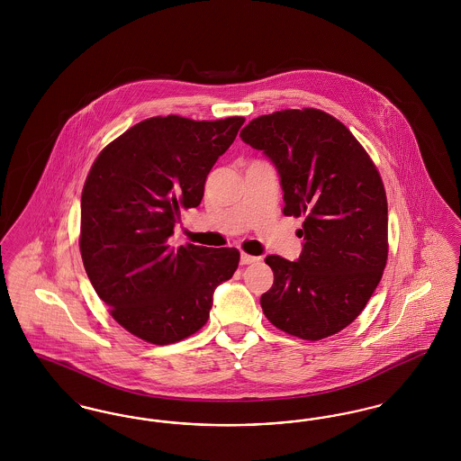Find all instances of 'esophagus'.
Here are the masks:
<instances>
[{
    "label": "esophagus",
    "mask_w": 461,
    "mask_h": 461,
    "mask_svg": "<svg viewBox=\"0 0 461 461\" xmlns=\"http://www.w3.org/2000/svg\"><path fill=\"white\" fill-rule=\"evenodd\" d=\"M259 261V258H254V256H249V254H241L240 264L241 266H247V264H254Z\"/></svg>",
    "instance_id": "34e87169"
}]
</instances>
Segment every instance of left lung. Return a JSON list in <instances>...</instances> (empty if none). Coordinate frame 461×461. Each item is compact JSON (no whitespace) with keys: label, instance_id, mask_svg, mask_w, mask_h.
Masks as SVG:
<instances>
[{"label":"left lung","instance_id":"8db88e82","mask_svg":"<svg viewBox=\"0 0 461 461\" xmlns=\"http://www.w3.org/2000/svg\"><path fill=\"white\" fill-rule=\"evenodd\" d=\"M240 138L275 166L284 214L304 216L299 259H264L275 275L264 314L299 339L330 337L359 316L387 263L382 177L351 131L321 110L261 115Z\"/></svg>","mask_w":461,"mask_h":461}]
</instances>
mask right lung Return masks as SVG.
Here are the masks:
<instances>
[{
	"label": "right lung",
	"instance_id": "1",
	"mask_svg": "<svg viewBox=\"0 0 461 461\" xmlns=\"http://www.w3.org/2000/svg\"><path fill=\"white\" fill-rule=\"evenodd\" d=\"M243 121L150 117L104 149L86 177L79 247L89 282L113 320L150 344L202 329L214 290L239 267L237 249L169 239Z\"/></svg>",
	"mask_w": 461,
	"mask_h": 461
}]
</instances>
